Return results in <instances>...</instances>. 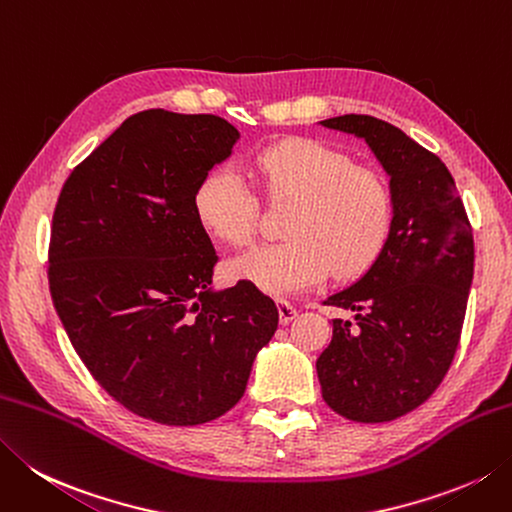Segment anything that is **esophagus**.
Returning <instances> with one entry per match:
<instances>
[{
	"mask_svg": "<svg viewBox=\"0 0 512 512\" xmlns=\"http://www.w3.org/2000/svg\"><path fill=\"white\" fill-rule=\"evenodd\" d=\"M277 306H279V322H282L284 326L293 322V319L299 315V310L290 302H286V299H279Z\"/></svg>",
	"mask_w": 512,
	"mask_h": 512,
	"instance_id": "esophagus-1",
	"label": "esophagus"
}]
</instances>
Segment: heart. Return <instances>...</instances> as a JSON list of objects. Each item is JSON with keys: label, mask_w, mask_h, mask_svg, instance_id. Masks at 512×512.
<instances>
[{"label": "heart", "mask_w": 512, "mask_h": 512, "mask_svg": "<svg viewBox=\"0 0 512 512\" xmlns=\"http://www.w3.org/2000/svg\"><path fill=\"white\" fill-rule=\"evenodd\" d=\"M264 193L293 199L286 222L290 239L257 246L228 264V275L270 295L319 286L335 268L359 275L382 255L395 222V195L375 168L357 166L344 150L313 139L275 144L255 159ZM199 222L230 246L253 239L259 222L255 188L235 166H217L195 193Z\"/></svg>", "instance_id": "heart-1"}]
</instances>
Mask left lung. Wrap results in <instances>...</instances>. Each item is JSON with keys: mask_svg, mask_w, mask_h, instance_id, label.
Returning a JSON list of instances; mask_svg holds the SVG:
<instances>
[{"mask_svg": "<svg viewBox=\"0 0 512 512\" xmlns=\"http://www.w3.org/2000/svg\"><path fill=\"white\" fill-rule=\"evenodd\" d=\"M322 126L366 139L390 177L395 222L373 266L324 302L355 319H333L317 377L337 415L393 422L422 406L453 364L473 284V228L442 159L404 130L370 115Z\"/></svg>", "mask_w": 512, "mask_h": 512, "instance_id": "8db88e82", "label": "left lung"}]
</instances>
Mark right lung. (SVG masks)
<instances>
[{"mask_svg":"<svg viewBox=\"0 0 512 512\" xmlns=\"http://www.w3.org/2000/svg\"><path fill=\"white\" fill-rule=\"evenodd\" d=\"M237 139L217 115L142 110L73 168L57 199L48 246L57 315L95 382L150 422L222 417L279 324L257 286H210L217 253L195 193Z\"/></svg>","mask_w":512,"mask_h":512,"instance_id":"1","label":"right lung"}]
</instances>
